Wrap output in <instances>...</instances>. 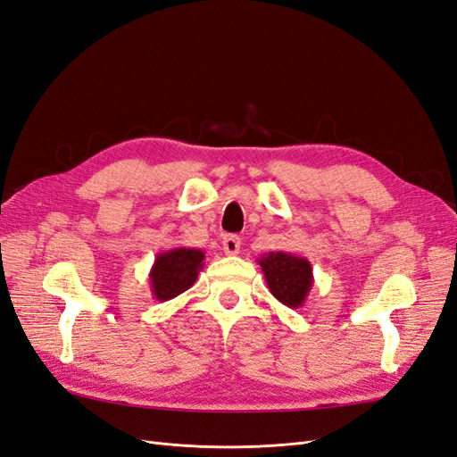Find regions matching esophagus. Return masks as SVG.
<instances>
[{
    "label": "esophagus",
    "mask_w": 457,
    "mask_h": 457,
    "mask_svg": "<svg viewBox=\"0 0 457 457\" xmlns=\"http://www.w3.org/2000/svg\"><path fill=\"white\" fill-rule=\"evenodd\" d=\"M223 249L227 255H236L240 251V238L234 234H227L223 238Z\"/></svg>",
    "instance_id": "obj_1"
}]
</instances>
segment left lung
<instances>
[{"mask_svg":"<svg viewBox=\"0 0 457 457\" xmlns=\"http://www.w3.org/2000/svg\"><path fill=\"white\" fill-rule=\"evenodd\" d=\"M266 286L281 304L301 308L313 286L312 264L304 257H296L286 251H270L259 259Z\"/></svg>","mask_w":457,"mask_h":457,"instance_id":"1","label":"left lung"}]
</instances>
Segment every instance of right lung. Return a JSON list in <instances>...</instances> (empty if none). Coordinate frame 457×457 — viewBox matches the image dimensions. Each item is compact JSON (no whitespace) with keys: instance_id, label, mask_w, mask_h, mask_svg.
<instances>
[{"instance_id":"1","label":"right lung","mask_w":457,"mask_h":457,"mask_svg":"<svg viewBox=\"0 0 457 457\" xmlns=\"http://www.w3.org/2000/svg\"><path fill=\"white\" fill-rule=\"evenodd\" d=\"M204 269V251L196 247H174L154 257L151 266V293L156 301L166 303L185 293Z\"/></svg>"}]
</instances>
